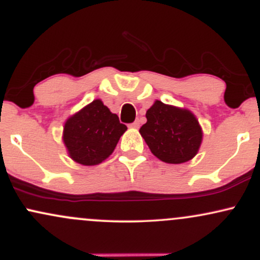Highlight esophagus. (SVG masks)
<instances>
[{
  "label": "esophagus",
  "mask_w": 260,
  "mask_h": 260,
  "mask_svg": "<svg viewBox=\"0 0 260 260\" xmlns=\"http://www.w3.org/2000/svg\"><path fill=\"white\" fill-rule=\"evenodd\" d=\"M139 126H140V122L139 121H136V122H133L132 124H129L131 128H139Z\"/></svg>",
  "instance_id": "34e87169"
}]
</instances>
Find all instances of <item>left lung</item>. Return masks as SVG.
<instances>
[{
    "label": "left lung",
    "instance_id": "left-lung-1",
    "mask_svg": "<svg viewBox=\"0 0 260 260\" xmlns=\"http://www.w3.org/2000/svg\"><path fill=\"white\" fill-rule=\"evenodd\" d=\"M145 117L147 123L139 133L157 159L166 164H183L196 156L203 131L192 111L156 100Z\"/></svg>",
    "mask_w": 260,
    "mask_h": 260
}]
</instances>
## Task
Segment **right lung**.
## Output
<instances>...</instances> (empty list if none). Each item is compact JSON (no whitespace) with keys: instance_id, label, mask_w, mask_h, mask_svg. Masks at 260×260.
Returning a JSON list of instances; mask_svg holds the SVG:
<instances>
[{"instance_id":"right-lung-1","label":"right lung","mask_w":260,"mask_h":260,"mask_svg":"<svg viewBox=\"0 0 260 260\" xmlns=\"http://www.w3.org/2000/svg\"><path fill=\"white\" fill-rule=\"evenodd\" d=\"M126 131L118 116L96 99L66 120L62 140L71 159L80 165L94 166L113 153Z\"/></svg>"}]
</instances>
